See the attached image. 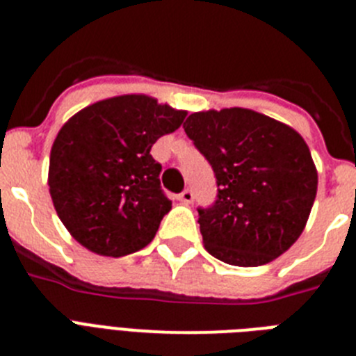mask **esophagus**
I'll list each match as a JSON object with an SVG mask.
<instances>
[{
	"mask_svg": "<svg viewBox=\"0 0 356 356\" xmlns=\"http://www.w3.org/2000/svg\"><path fill=\"white\" fill-rule=\"evenodd\" d=\"M178 200H180L184 205H191V203L194 201V193H193V191H188V188H185L184 193L178 196Z\"/></svg>",
	"mask_w": 356,
	"mask_h": 356,
	"instance_id": "34e87169",
	"label": "esophagus"
}]
</instances>
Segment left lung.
Instances as JSON below:
<instances>
[{
    "mask_svg": "<svg viewBox=\"0 0 356 356\" xmlns=\"http://www.w3.org/2000/svg\"><path fill=\"white\" fill-rule=\"evenodd\" d=\"M184 128L219 187L216 203L197 210L205 250L238 267L284 254L303 234L317 194V169L303 137L238 106L194 112Z\"/></svg>",
    "mask_w": 356,
    "mask_h": 356,
    "instance_id": "left-lung-1",
    "label": "left lung"
}]
</instances>
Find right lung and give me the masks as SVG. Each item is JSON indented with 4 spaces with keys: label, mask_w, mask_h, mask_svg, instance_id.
Wrapping results in <instances>:
<instances>
[{
    "label": "right lung",
    "mask_w": 356,
    "mask_h": 356,
    "mask_svg": "<svg viewBox=\"0 0 356 356\" xmlns=\"http://www.w3.org/2000/svg\"><path fill=\"white\" fill-rule=\"evenodd\" d=\"M185 115L146 94H124L85 106L65 122L51 146L48 185L74 241L114 259L153 241L171 201L149 151Z\"/></svg>",
    "instance_id": "1"
}]
</instances>
